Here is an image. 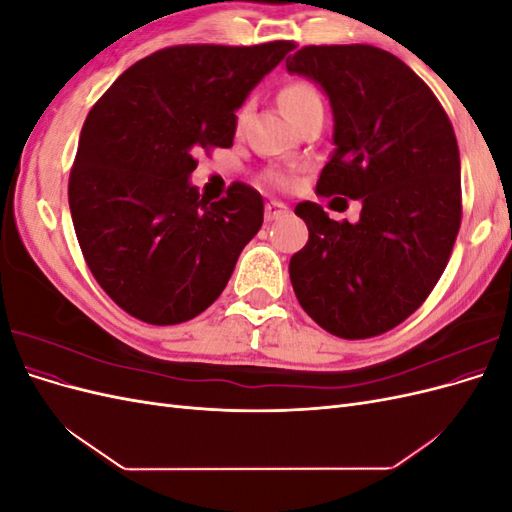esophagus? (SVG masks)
<instances>
[{
    "instance_id": "obj_1",
    "label": "esophagus",
    "mask_w": 512,
    "mask_h": 512,
    "mask_svg": "<svg viewBox=\"0 0 512 512\" xmlns=\"http://www.w3.org/2000/svg\"><path fill=\"white\" fill-rule=\"evenodd\" d=\"M288 205H284L282 200H269L267 207H265V220L267 222H275V220H282L284 215H288Z\"/></svg>"
}]
</instances>
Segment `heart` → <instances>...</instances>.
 <instances>
[{"instance_id":"1","label":"heart","mask_w":512,"mask_h":512,"mask_svg":"<svg viewBox=\"0 0 512 512\" xmlns=\"http://www.w3.org/2000/svg\"><path fill=\"white\" fill-rule=\"evenodd\" d=\"M280 104H282V108H284V113H286V115L290 117V121H292L294 117H299L301 113H305L307 108L322 104V98H320V94H318L314 85H309V83H305V81H294V83L286 85V87L280 91ZM245 115H247V104H243V106L239 108L237 123H241ZM269 181L275 183V185H286V183H288L286 175H282V173H271V175H269Z\"/></svg>"}]
</instances>
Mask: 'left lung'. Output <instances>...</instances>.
I'll use <instances>...</instances> for the list:
<instances>
[{
    "label": "left lung",
    "mask_w": 512,
    "mask_h": 512,
    "mask_svg": "<svg viewBox=\"0 0 512 512\" xmlns=\"http://www.w3.org/2000/svg\"><path fill=\"white\" fill-rule=\"evenodd\" d=\"M290 74L320 85L333 111V153L316 190L361 200L359 222L299 203L309 239L290 258L301 307L324 331H391L438 284L461 224L457 138L431 89L369 44L303 46Z\"/></svg>",
    "instance_id": "obj_1"
}]
</instances>
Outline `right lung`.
Wrapping results in <instances>:
<instances>
[{
    "label": "right lung",
    "mask_w": 512,
    "mask_h": 512,
    "mask_svg": "<svg viewBox=\"0 0 512 512\" xmlns=\"http://www.w3.org/2000/svg\"><path fill=\"white\" fill-rule=\"evenodd\" d=\"M294 49L183 44L123 72L91 108L68 200L89 271L121 309L149 324L192 320L220 297L262 226V196L232 183L200 198L196 151L232 147L237 111Z\"/></svg>",
    "instance_id": "1"
}]
</instances>
